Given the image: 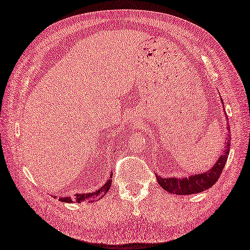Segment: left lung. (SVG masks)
<instances>
[{"mask_svg":"<svg viewBox=\"0 0 250 250\" xmlns=\"http://www.w3.org/2000/svg\"><path fill=\"white\" fill-rule=\"evenodd\" d=\"M222 104H224L222 101ZM228 133H229V126H226ZM229 135H228V141L225 142L224 151L221 154L217 161L214 163L210 169L207 171L200 172V174H192L188 177H161L156 174L157 183L161 187L172 194H178V196H186V194H193L206 191L207 189L211 188L214 185L223 170L224 166L228 161L229 154Z\"/></svg>","mask_w":250,"mask_h":250,"instance_id":"8db88e82","label":"left lung"}]
</instances>
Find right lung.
Segmentation results:
<instances>
[{
  "mask_svg": "<svg viewBox=\"0 0 250 250\" xmlns=\"http://www.w3.org/2000/svg\"><path fill=\"white\" fill-rule=\"evenodd\" d=\"M111 178H112V175H110V178L106 181L105 185H103L101 188L96 190V191L89 192V193L76 194L74 198H72V197H60V198H59V200H60L61 202H65V203H74V202H82V201L94 202L96 200H99V199H102L104 196H105L108 190L110 189V187H111Z\"/></svg>",
  "mask_w": 250,
  "mask_h": 250,
  "instance_id": "add662e5",
  "label": "right lung"
}]
</instances>
